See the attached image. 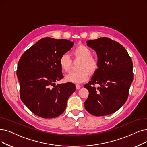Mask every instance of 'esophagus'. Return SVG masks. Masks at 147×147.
<instances>
[{"label":"esophagus","mask_w":147,"mask_h":147,"mask_svg":"<svg viewBox=\"0 0 147 147\" xmlns=\"http://www.w3.org/2000/svg\"><path fill=\"white\" fill-rule=\"evenodd\" d=\"M80 87H81V86L80 85H78V84H76V89H79L80 88Z\"/></svg>","instance_id":"obj_1"}]
</instances>
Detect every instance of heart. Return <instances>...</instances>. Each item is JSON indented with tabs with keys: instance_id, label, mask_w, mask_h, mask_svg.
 <instances>
[{
	"instance_id": "obj_1",
	"label": "heart",
	"mask_w": 147,
	"mask_h": 147,
	"mask_svg": "<svg viewBox=\"0 0 147 147\" xmlns=\"http://www.w3.org/2000/svg\"><path fill=\"white\" fill-rule=\"evenodd\" d=\"M73 54L76 58L81 59L78 67V71L71 72L67 74L65 80L67 82L74 83V84H82L86 81L89 74H94L98 68L97 61L94 58L91 49L88 47L81 45L76 47ZM59 64L63 71H68L71 64V60L70 56L67 53L62 54L59 59Z\"/></svg>"
}]
</instances>
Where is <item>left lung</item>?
Returning a JSON list of instances; mask_svg holds the SVG:
<instances>
[{
  "instance_id": "left-lung-1",
  "label": "left lung",
  "mask_w": 147,
  "mask_h": 147,
  "mask_svg": "<svg viewBox=\"0 0 147 147\" xmlns=\"http://www.w3.org/2000/svg\"><path fill=\"white\" fill-rule=\"evenodd\" d=\"M95 51L98 68L88 84L89 91L84 106L94 116H105L115 112L127 100L133 79V62L127 51L119 43L102 37L86 41ZM100 86L95 88L94 85Z\"/></svg>"
}]
</instances>
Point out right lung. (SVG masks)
Returning a JSON list of instances; mask_svg holds the SVG:
<instances>
[{"instance_id": "1", "label": "right lung", "mask_w": 147, "mask_h": 147, "mask_svg": "<svg viewBox=\"0 0 147 147\" xmlns=\"http://www.w3.org/2000/svg\"><path fill=\"white\" fill-rule=\"evenodd\" d=\"M74 45L69 40L44 38L25 52L18 61L17 76L23 103L36 115L44 118L59 116L75 91L71 82L56 85L63 78L61 56Z\"/></svg>"}]
</instances>
